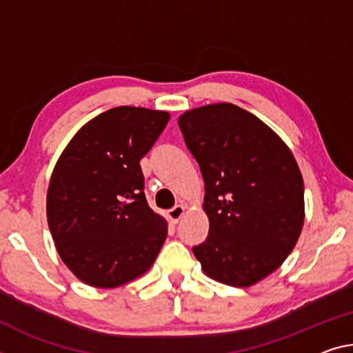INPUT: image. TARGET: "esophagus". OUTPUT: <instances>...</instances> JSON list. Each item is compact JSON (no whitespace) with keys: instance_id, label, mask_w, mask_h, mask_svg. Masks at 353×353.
<instances>
[{"instance_id":"34e87169","label":"esophagus","mask_w":353,"mask_h":353,"mask_svg":"<svg viewBox=\"0 0 353 353\" xmlns=\"http://www.w3.org/2000/svg\"><path fill=\"white\" fill-rule=\"evenodd\" d=\"M183 212H185V207H183V205H174V207H172V209L168 210V218H170L171 223H177L182 218Z\"/></svg>"}]
</instances>
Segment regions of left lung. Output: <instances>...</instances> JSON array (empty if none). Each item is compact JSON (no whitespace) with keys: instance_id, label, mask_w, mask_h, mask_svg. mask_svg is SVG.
<instances>
[{"instance_id":"obj_1","label":"left lung","mask_w":353,"mask_h":353,"mask_svg":"<svg viewBox=\"0 0 353 353\" xmlns=\"http://www.w3.org/2000/svg\"><path fill=\"white\" fill-rule=\"evenodd\" d=\"M177 124L203 174L210 223L193 254L210 278L248 288L299 240L305 190L297 161L270 127L232 103L190 110Z\"/></svg>"}]
</instances>
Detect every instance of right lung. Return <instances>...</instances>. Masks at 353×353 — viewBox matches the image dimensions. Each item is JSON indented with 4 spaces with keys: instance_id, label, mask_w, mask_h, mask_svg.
Instances as JSON below:
<instances>
[{
    "instance_id": "right-lung-1",
    "label": "right lung",
    "mask_w": 353,
    "mask_h": 353,
    "mask_svg": "<svg viewBox=\"0 0 353 353\" xmlns=\"http://www.w3.org/2000/svg\"><path fill=\"white\" fill-rule=\"evenodd\" d=\"M170 121L166 111L116 106L78 130L56 163L47 218L56 250L83 283L117 288L146 273L168 236L144 196L139 160Z\"/></svg>"
}]
</instances>
